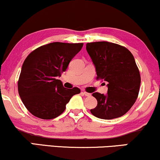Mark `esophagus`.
Wrapping results in <instances>:
<instances>
[{
	"label": "esophagus",
	"instance_id": "obj_1",
	"mask_svg": "<svg viewBox=\"0 0 160 160\" xmlns=\"http://www.w3.org/2000/svg\"><path fill=\"white\" fill-rule=\"evenodd\" d=\"M82 93L83 95H86V96H90V95H91L90 93H89V92H82Z\"/></svg>",
	"mask_w": 160,
	"mask_h": 160
}]
</instances>
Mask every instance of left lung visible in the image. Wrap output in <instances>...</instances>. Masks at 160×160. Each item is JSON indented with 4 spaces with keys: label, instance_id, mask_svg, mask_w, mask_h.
<instances>
[{
    "label": "left lung",
    "instance_id": "obj_1",
    "mask_svg": "<svg viewBox=\"0 0 160 160\" xmlns=\"http://www.w3.org/2000/svg\"><path fill=\"white\" fill-rule=\"evenodd\" d=\"M86 49L96 79L108 83L107 95L92 93L98 104L91 113L105 120L121 117L135 103L140 91V74L133 55L126 48L109 42L87 43Z\"/></svg>",
    "mask_w": 160,
    "mask_h": 160
}]
</instances>
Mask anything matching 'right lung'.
<instances>
[{
  "mask_svg": "<svg viewBox=\"0 0 160 160\" xmlns=\"http://www.w3.org/2000/svg\"><path fill=\"white\" fill-rule=\"evenodd\" d=\"M83 43L51 42L37 48L26 57L18 80V92L26 109L41 119H53L65 110L78 88H65L58 77L67 70Z\"/></svg>",
  "mask_w": 160,
  "mask_h": 160,
  "instance_id": "add662e5",
  "label": "right lung"
}]
</instances>
